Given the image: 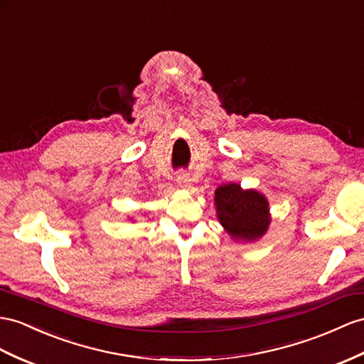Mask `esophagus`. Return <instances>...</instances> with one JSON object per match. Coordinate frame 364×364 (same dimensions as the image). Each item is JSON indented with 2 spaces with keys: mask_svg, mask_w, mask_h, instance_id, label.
Wrapping results in <instances>:
<instances>
[{
  "mask_svg": "<svg viewBox=\"0 0 364 364\" xmlns=\"http://www.w3.org/2000/svg\"><path fill=\"white\" fill-rule=\"evenodd\" d=\"M176 183L181 189H191V178L188 173H178L176 175Z\"/></svg>",
  "mask_w": 364,
  "mask_h": 364,
  "instance_id": "esophagus-1",
  "label": "esophagus"
}]
</instances>
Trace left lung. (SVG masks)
Segmentation results:
<instances>
[{
	"instance_id": "left-lung-1",
	"label": "left lung",
	"mask_w": 364,
	"mask_h": 364,
	"mask_svg": "<svg viewBox=\"0 0 364 364\" xmlns=\"http://www.w3.org/2000/svg\"><path fill=\"white\" fill-rule=\"evenodd\" d=\"M215 208L221 226L237 241L262 238L271 225L269 203L263 193L243 191L237 183L223 184L215 191Z\"/></svg>"
}]
</instances>
